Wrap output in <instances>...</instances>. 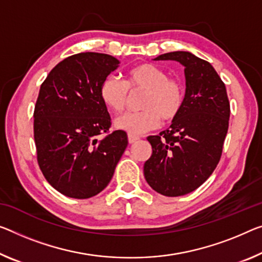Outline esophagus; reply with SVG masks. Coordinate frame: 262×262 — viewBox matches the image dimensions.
<instances>
[{"label":"esophagus","instance_id":"34e87169","mask_svg":"<svg viewBox=\"0 0 262 262\" xmlns=\"http://www.w3.org/2000/svg\"><path fill=\"white\" fill-rule=\"evenodd\" d=\"M139 139V137H137V136H132V135H128V143L130 144H134V143H136L137 140Z\"/></svg>","mask_w":262,"mask_h":262}]
</instances>
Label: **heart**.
<instances>
[{"instance_id":"1","label":"heart","mask_w":262,"mask_h":262,"mask_svg":"<svg viewBox=\"0 0 262 262\" xmlns=\"http://www.w3.org/2000/svg\"><path fill=\"white\" fill-rule=\"evenodd\" d=\"M139 112L125 114L116 119L118 130L139 136L160 125L162 118L172 122L182 112L185 103V88L180 79L168 77L162 68L151 63L138 64L127 70L125 80L108 76L99 88L104 105L114 112H123L131 94L143 92Z\"/></svg>"}]
</instances>
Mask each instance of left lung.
I'll list each match as a JSON object with an SVG mask.
<instances>
[{"label": "left lung", "instance_id": "left-lung-1", "mask_svg": "<svg viewBox=\"0 0 262 262\" xmlns=\"http://www.w3.org/2000/svg\"><path fill=\"white\" fill-rule=\"evenodd\" d=\"M166 59L185 67V103L170 128L147 137L152 155L144 164V176L156 192L179 196L198 188L214 171L231 108L226 86L207 61L187 51L167 52L155 61Z\"/></svg>", "mask_w": 262, "mask_h": 262}]
</instances>
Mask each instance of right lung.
Returning <instances> with one entry per match:
<instances>
[{
    "label": "right lung",
    "mask_w": 262,
    "mask_h": 262,
    "mask_svg": "<svg viewBox=\"0 0 262 262\" xmlns=\"http://www.w3.org/2000/svg\"><path fill=\"white\" fill-rule=\"evenodd\" d=\"M119 61L98 52L69 56L42 83L34 110L37 163L55 190L91 198L107 186L127 146V135L110 132L111 118L100 84ZM105 134L104 138L98 136Z\"/></svg>",
    "instance_id": "add662e5"
}]
</instances>
